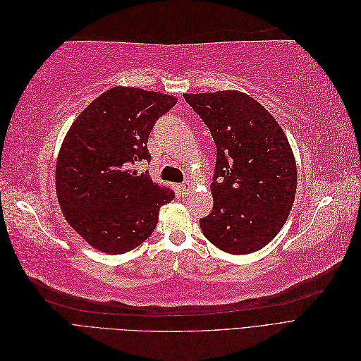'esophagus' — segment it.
Wrapping results in <instances>:
<instances>
[{"label": "esophagus", "mask_w": 361, "mask_h": 361, "mask_svg": "<svg viewBox=\"0 0 361 361\" xmlns=\"http://www.w3.org/2000/svg\"><path fill=\"white\" fill-rule=\"evenodd\" d=\"M191 191H192V183H190V182H185V183H182V185H180V192H182L183 195L190 194Z\"/></svg>", "instance_id": "1"}]
</instances>
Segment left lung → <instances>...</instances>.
Wrapping results in <instances>:
<instances>
[{"label":"left lung","mask_w":361,"mask_h":361,"mask_svg":"<svg viewBox=\"0 0 361 361\" xmlns=\"http://www.w3.org/2000/svg\"><path fill=\"white\" fill-rule=\"evenodd\" d=\"M216 147L212 212L200 228L216 248L248 255L269 244L288 220L297 192V162L267 108L247 93H185Z\"/></svg>","instance_id":"obj_1"}]
</instances>
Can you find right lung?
Segmentation results:
<instances>
[{"mask_svg": "<svg viewBox=\"0 0 361 361\" xmlns=\"http://www.w3.org/2000/svg\"><path fill=\"white\" fill-rule=\"evenodd\" d=\"M176 96L117 85L75 118L56 166L61 212L87 244L108 255L134 250L155 231L171 188L138 176L134 164L150 159L147 138Z\"/></svg>", "mask_w": 361, "mask_h": 361, "instance_id": "right-lung-1", "label": "right lung"}]
</instances>
